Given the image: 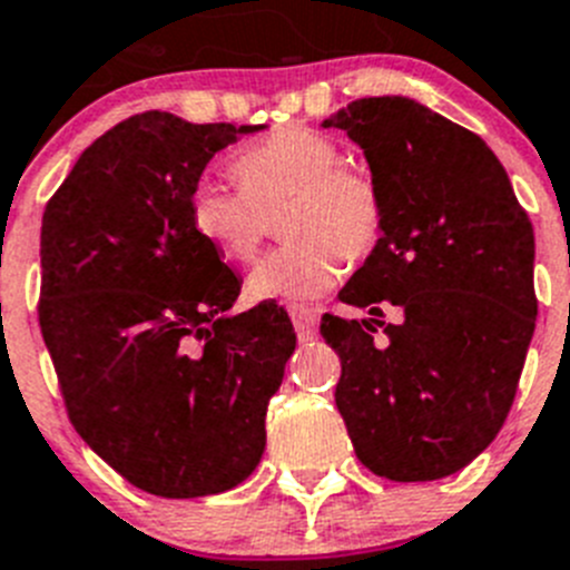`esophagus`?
<instances>
[{
	"mask_svg": "<svg viewBox=\"0 0 570 570\" xmlns=\"http://www.w3.org/2000/svg\"><path fill=\"white\" fill-rule=\"evenodd\" d=\"M289 318L295 324V333L301 341L315 338V330H318V315L309 306H289Z\"/></svg>",
	"mask_w": 570,
	"mask_h": 570,
	"instance_id": "1",
	"label": "esophagus"
}]
</instances>
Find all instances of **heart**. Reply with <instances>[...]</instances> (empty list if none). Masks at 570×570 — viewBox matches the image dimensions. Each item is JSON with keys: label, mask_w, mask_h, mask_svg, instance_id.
Wrapping results in <instances>:
<instances>
[{"label": "heart", "mask_w": 570, "mask_h": 570, "mask_svg": "<svg viewBox=\"0 0 570 570\" xmlns=\"http://www.w3.org/2000/svg\"><path fill=\"white\" fill-rule=\"evenodd\" d=\"M344 155L315 128L286 126L235 157L244 189L200 180L189 215L197 237L232 264L255 261L272 217L286 244L249 275L255 301H306L338 281L344 261H364L384 229V200L373 177L341 166Z\"/></svg>", "instance_id": "heart-1"}]
</instances>
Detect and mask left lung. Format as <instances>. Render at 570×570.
I'll return each mask as SVG.
<instances>
[{"instance_id":"obj_1","label":"left lung","mask_w":570,"mask_h":570,"mask_svg":"<svg viewBox=\"0 0 570 570\" xmlns=\"http://www.w3.org/2000/svg\"><path fill=\"white\" fill-rule=\"evenodd\" d=\"M321 128L361 146L384 200L379 244L338 292L370 318L321 321L341 358L335 404L375 476H450L517 395L537 326L533 226L488 142L419 100L364 97Z\"/></svg>"}]
</instances>
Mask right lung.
Listing matches in <instances>:
<instances>
[{
  "label": "right lung",
  "instance_id": "right-lung-1",
  "mask_svg": "<svg viewBox=\"0 0 570 570\" xmlns=\"http://www.w3.org/2000/svg\"><path fill=\"white\" fill-rule=\"evenodd\" d=\"M266 126L146 111L94 140L42 215L39 326L82 442L146 493L197 499L252 476L295 330L191 226L212 157Z\"/></svg>",
  "mask_w": 570,
  "mask_h": 570
}]
</instances>
